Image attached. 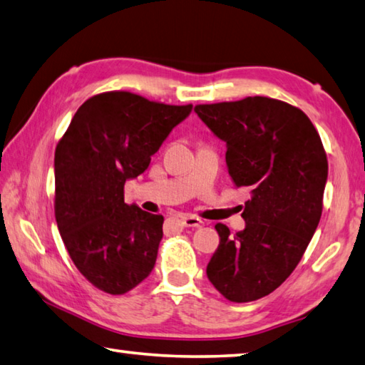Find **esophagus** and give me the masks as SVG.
I'll use <instances>...</instances> for the list:
<instances>
[{"mask_svg":"<svg viewBox=\"0 0 365 365\" xmlns=\"http://www.w3.org/2000/svg\"><path fill=\"white\" fill-rule=\"evenodd\" d=\"M180 222H182L183 227H188V228H201L202 225H204V222L201 220V218L193 217V215H183L180 218Z\"/></svg>","mask_w":365,"mask_h":365,"instance_id":"1","label":"esophagus"}]
</instances>
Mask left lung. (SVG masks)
Masks as SVG:
<instances>
[{
  "label": "left lung",
  "mask_w": 365,
  "mask_h": 365,
  "mask_svg": "<svg viewBox=\"0 0 365 365\" xmlns=\"http://www.w3.org/2000/svg\"><path fill=\"white\" fill-rule=\"evenodd\" d=\"M204 124L227 142L237 188L250 190L246 228L231 235L217 223L220 244L207 277L227 300L254 302L276 290L302 260L321 220L327 155L300 108L269 97L196 105Z\"/></svg>",
  "instance_id": "8db88e82"
}]
</instances>
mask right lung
I'll return each mask as SVG.
<instances>
[{
  "mask_svg": "<svg viewBox=\"0 0 365 365\" xmlns=\"http://www.w3.org/2000/svg\"><path fill=\"white\" fill-rule=\"evenodd\" d=\"M191 108L102 92L78 108L57 143V227L79 273L103 292H129L155 267L164 217L125 204L124 183L148 169Z\"/></svg>",
  "mask_w": 365,
  "mask_h": 365,
  "instance_id": "1",
  "label": "right lung"
}]
</instances>
